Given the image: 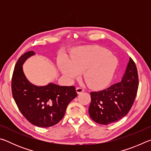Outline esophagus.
Masks as SVG:
<instances>
[{"mask_svg":"<svg viewBox=\"0 0 151 151\" xmlns=\"http://www.w3.org/2000/svg\"><path fill=\"white\" fill-rule=\"evenodd\" d=\"M76 93H77V94H80L81 93H83L84 91V89L81 87H77L76 88Z\"/></svg>","mask_w":151,"mask_h":151,"instance_id":"1","label":"esophagus"}]
</instances>
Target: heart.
<instances>
[{"instance_id":"1","label":"heart","mask_w":151,"mask_h":151,"mask_svg":"<svg viewBox=\"0 0 151 151\" xmlns=\"http://www.w3.org/2000/svg\"><path fill=\"white\" fill-rule=\"evenodd\" d=\"M118 61L109 50L102 47H86L78 50L70 60L61 58L58 61L60 72L73 80L83 71L91 87H101L109 83L116 70Z\"/></svg>"}]
</instances>
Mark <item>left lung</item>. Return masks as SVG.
Wrapping results in <instances>:
<instances>
[{"label":"left lung","instance_id":"8db88e82","mask_svg":"<svg viewBox=\"0 0 151 151\" xmlns=\"http://www.w3.org/2000/svg\"><path fill=\"white\" fill-rule=\"evenodd\" d=\"M139 87L137 66L129 58L120 83L103 91L91 92L89 115L94 122L107 125L126 116L133 104Z\"/></svg>","mask_w":151,"mask_h":151}]
</instances>
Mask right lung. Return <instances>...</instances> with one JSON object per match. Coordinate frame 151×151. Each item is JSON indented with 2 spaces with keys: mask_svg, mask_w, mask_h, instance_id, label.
Wrapping results in <instances>:
<instances>
[{
  "mask_svg": "<svg viewBox=\"0 0 151 151\" xmlns=\"http://www.w3.org/2000/svg\"><path fill=\"white\" fill-rule=\"evenodd\" d=\"M35 55L33 51H29L16 63L12 78V96L28 121L37 127H50L63 118L68 104L77 94L73 86H59L51 83L46 86H37L30 83L22 65Z\"/></svg>",
  "mask_w": 151,
  "mask_h": 151,
  "instance_id": "1",
  "label": "right lung"
}]
</instances>
